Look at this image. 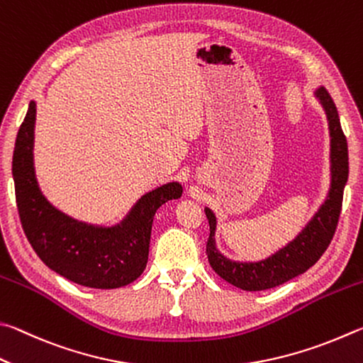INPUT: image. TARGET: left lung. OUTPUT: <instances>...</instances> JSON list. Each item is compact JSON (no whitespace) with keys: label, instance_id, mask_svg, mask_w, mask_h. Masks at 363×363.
Instances as JSON below:
<instances>
[{"label":"left lung","instance_id":"obj_1","mask_svg":"<svg viewBox=\"0 0 363 363\" xmlns=\"http://www.w3.org/2000/svg\"><path fill=\"white\" fill-rule=\"evenodd\" d=\"M317 99L320 100L323 110L327 113L328 129H330V159H332V185L325 202H323L319 212L309 221L308 226L298 234L296 239L291 240L289 245L279 250L274 255L262 259L257 263H239L231 262L221 255L215 247V218L211 208H206V215L211 226V236L207 240V258L212 269L225 279L226 282L233 284L234 287L247 291H259L274 289L277 285L289 282L290 279L303 274L311 266L317 263L323 252L327 250L333 239V234L338 226L342 191L347 182L349 174V157H347V142L342 133L338 110L333 104V99L325 87L315 91Z\"/></svg>","mask_w":363,"mask_h":363}]
</instances>
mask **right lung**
<instances>
[{
	"label": "right lung",
	"instance_id": "1",
	"mask_svg": "<svg viewBox=\"0 0 363 363\" xmlns=\"http://www.w3.org/2000/svg\"><path fill=\"white\" fill-rule=\"evenodd\" d=\"M36 105L30 101L18 129L12 177L21 223L43 263L74 284L118 289L135 281L148 262L152 218L159 207L182 196V185L167 183L150 191L119 225L94 226L67 217L46 201L33 167Z\"/></svg>",
	"mask_w": 363,
	"mask_h": 363
}]
</instances>
